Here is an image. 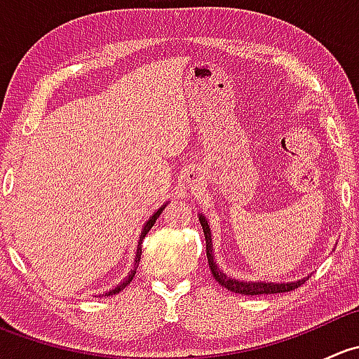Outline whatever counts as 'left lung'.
<instances>
[{"label": "left lung", "instance_id": "obj_1", "mask_svg": "<svg viewBox=\"0 0 359 359\" xmlns=\"http://www.w3.org/2000/svg\"><path fill=\"white\" fill-rule=\"evenodd\" d=\"M200 222L203 227V233H205V241H206V259H208V266L210 271H212L213 278L219 281L222 287H226L227 290L234 292V293H241V295H271V293H285V292H292L295 288H299L300 285L306 283L307 278L299 281H290V283H262V281H241V280H233V278L226 276L222 271L219 269V266L215 264L212 255V233H210V226L206 222V219L203 215H200Z\"/></svg>", "mask_w": 359, "mask_h": 359}]
</instances>
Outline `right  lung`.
<instances>
[{"label":"right lung","instance_id":"add662e5","mask_svg":"<svg viewBox=\"0 0 359 359\" xmlns=\"http://www.w3.org/2000/svg\"><path fill=\"white\" fill-rule=\"evenodd\" d=\"M166 206V205H165ZM165 206H161V208L158 210V212H154V215L151 217L149 220H147L146 222V226H144V229H142V234H140V240H139V247H137V257H135V267H133V271H130V274L128 276L125 278V280L121 281V283L118 285V287L116 288H112V290H109L107 292V295H114V293H118V292H121L123 288L126 287V285H130V281L133 280V276H135V271H137V266H139V260H140V255H142V241H144V238H146V234L149 233V229L151 227L154 226V222H156V219L159 215H161V212L163 210H165Z\"/></svg>","mask_w":359,"mask_h":359}]
</instances>
